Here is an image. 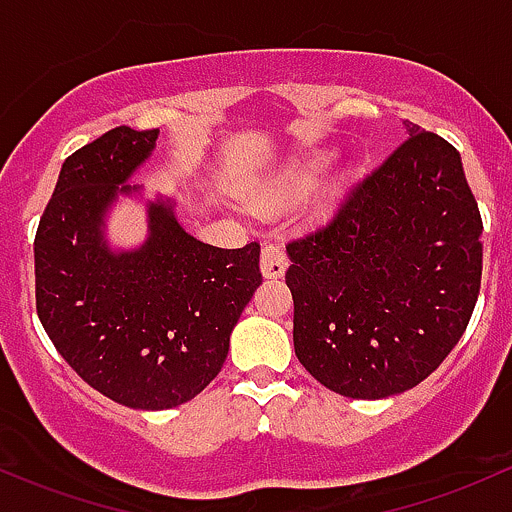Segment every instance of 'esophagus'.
Listing matches in <instances>:
<instances>
[{
  "mask_svg": "<svg viewBox=\"0 0 512 512\" xmlns=\"http://www.w3.org/2000/svg\"><path fill=\"white\" fill-rule=\"evenodd\" d=\"M289 260H286V252L282 245H265L260 255V269L267 279H279L284 277Z\"/></svg>",
  "mask_w": 512,
  "mask_h": 512,
  "instance_id": "1",
  "label": "esophagus"
}]
</instances>
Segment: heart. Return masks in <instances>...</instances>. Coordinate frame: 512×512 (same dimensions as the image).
I'll use <instances>...</instances> for the list:
<instances>
[{"instance_id": "1", "label": "heart", "mask_w": 512, "mask_h": 512, "mask_svg": "<svg viewBox=\"0 0 512 512\" xmlns=\"http://www.w3.org/2000/svg\"><path fill=\"white\" fill-rule=\"evenodd\" d=\"M333 160V150H320V153L296 157V160H291L282 172L269 177L267 182L260 184V187H252L250 192H247V199L252 201V206H257V209L262 211L284 209V206L294 204V201L311 194Z\"/></svg>"}]
</instances>
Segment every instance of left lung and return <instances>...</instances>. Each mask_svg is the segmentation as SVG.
Here are the masks:
<instances>
[{"instance_id":"left-lung-1","label":"left lung","mask_w":512,"mask_h":512,"mask_svg":"<svg viewBox=\"0 0 512 512\" xmlns=\"http://www.w3.org/2000/svg\"><path fill=\"white\" fill-rule=\"evenodd\" d=\"M403 123L406 143L330 226L286 247L296 357L325 389L364 401L428 379L479 299L484 226L462 155Z\"/></svg>"}]
</instances>
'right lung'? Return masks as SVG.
I'll return each instance as SVG.
<instances>
[{
	"label": "right lung",
	"instance_id": "right-lung-1",
	"mask_svg": "<svg viewBox=\"0 0 512 512\" xmlns=\"http://www.w3.org/2000/svg\"><path fill=\"white\" fill-rule=\"evenodd\" d=\"M160 131L119 126L63 162L38 223L36 308L55 350L121 406L167 411L216 379L260 274V245L196 240L177 199L128 184ZM123 198L144 204L143 244L119 248L105 223Z\"/></svg>",
	"mask_w": 512,
	"mask_h": 512
}]
</instances>
